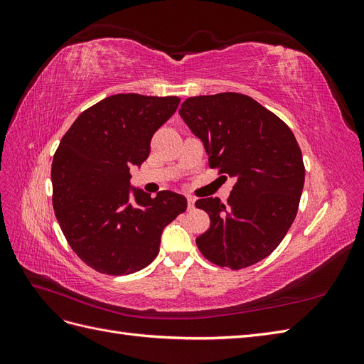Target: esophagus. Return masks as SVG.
<instances>
[{"label":"esophagus","mask_w":364,"mask_h":364,"mask_svg":"<svg viewBox=\"0 0 364 364\" xmlns=\"http://www.w3.org/2000/svg\"><path fill=\"white\" fill-rule=\"evenodd\" d=\"M186 205H188L190 211H191V209H194V199H193V197H188V202H186Z\"/></svg>","instance_id":"obj_1"}]
</instances>
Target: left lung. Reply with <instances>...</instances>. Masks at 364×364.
Instances as JSON below:
<instances>
[{
	"instance_id": "left-lung-1",
	"label": "left lung",
	"mask_w": 364,
	"mask_h": 364,
	"mask_svg": "<svg viewBox=\"0 0 364 364\" xmlns=\"http://www.w3.org/2000/svg\"><path fill=\"white\" fill-rule=\"evenodd\" d=\"M179 115L203 142L209 167L235 179L226 205L218 197L196 202L211 220L197 247L232 270L269 257L289 232L304 188L302 151L293 132L238 92L190 97Z\"/></svg>"
}]
</instances>
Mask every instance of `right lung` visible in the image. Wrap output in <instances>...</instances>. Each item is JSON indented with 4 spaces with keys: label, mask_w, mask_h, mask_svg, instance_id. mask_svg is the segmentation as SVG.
Segmentation results:
<instances>
[{
    "label": "right lung",
    "mask_w": 364,
    "mask_h": 364,
    "mask_svg": "<svg viewBox=\"0 0 364 364\" xmlns=\"http://www.w3.org/2000/svg\"><path fill=\"white\" fill-rule=\"evenodd\" d=\"M179 97L117 94L83 111L54 153L53 208L71 249L94 270L129 274L156 258L164 228L186 209L173 191L132 188L155 132Z\"/></svg>",
    "instance_id": "1"
}]
</instances>
